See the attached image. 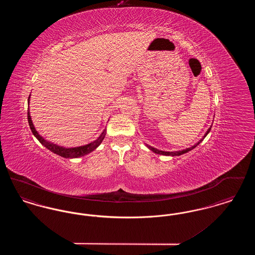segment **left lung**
<instances>
[{
    "instance_id": "left-lung-1",
    "label": "left lung",
    "mask_w": 255,
    "mask_h": 255,
    "mask_svg": "<svg viewBox=\"0 0 255 255\" xmlns=\"http://www.w3.org/2000/svg\"><path fill=\"white\" fill-rule=\"evenodd\" d=\"M211 130V127L210 128H208V130L206 131V134H205V136L198 142V143H196L195 145L192 146V147H189V148H186V149H184V150H182V151H176V152H165V151H159L158 149H156V148H154V147H152V146L147 145V147L150 149V150H152L154 153H156V154H159V155H164V156H180V155H182V154H184V153H187L188 151H190V150H192V149H194L195 147L197 145H199V143H201L202 142V140L205 138L206 136V134L209 133V131Z\"/></svg>"
}]
</instances>
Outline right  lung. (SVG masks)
Wrapping results in <instances>:
<instances>
[{"mask_svg":"<svg viewBox=\"0 0 255 255\" xmlns=\"http://www.w3.org/2000/svg\"><path fill=\"white\" fill-rule=\"evenodd\" d=\"M29 97H28V103H29ZM27 121H28V124H29V127H30V130L32 133L36 136L37 139L45 146L46 148H48L49 151L59 155L61 157H64V158H78V157H82V156H85L87 154L91 153L92 151H94L97 146L100 145V143L102 142V140L104 139L105 137V134H106V130L103 131V133H101L99 135V137L97 138V140H95L94 142H91L89 144L84 146H79V147H73V148H65V147H61V146L56 145V144H53L51 142L47 141L46 139H44L39 133H37L32 122H31V118H30V115H29V111L27 112Z\"/></svg>","mask_w":255,"mask_h":255,"instance_id":"add662e5","label":"right lung"}]
</instances>
